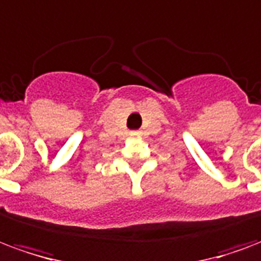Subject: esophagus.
Instances as JSON below:
<instances>
[{"mask_svg":"<svg viewBox=\"0 0 261 261\" xmlns=\"http://www.w3.org/2000/svg\"><path fill=\"white\" fill-rule=\"evenodd\" d=\"M137 134H138V133H137V131H134V133H133V136H137Z\"/></svg>","mask_w":261,"mask_h":261,"instance_id":"obj_1","label":"esophagus"}]
</instances>
